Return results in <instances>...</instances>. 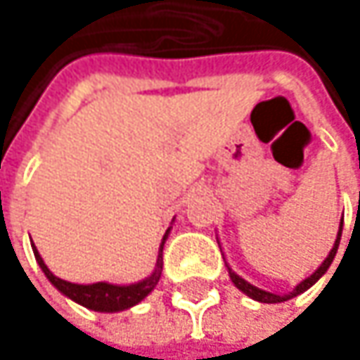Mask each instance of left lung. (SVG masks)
<instances>
[{
  "instance_id": "1",
  "label": "left lung",
  "mask_w": 360,
  "mask_h": 360,
  "mask_svg": "<svg viewBox=\"0 0 360 360\" xmlns=\"http://www.w3.org/2000/svg\"><path fill=\"white\" fill-rule=\"evenodd\" d=\"M342 228H344V219L340 221V233H338V239H335V245H333V250L328 252V256L324 258V262L309 275V277H305L301 284L292 290V292H288V295H275V292H266V290H262V288H256V286H252L250 281H245L243 277H239L233 269H230L228 264V275H230V279H233V284L241 290V292H245L250 299H254V301H260V303H281V301H288V299H292V297H297V295H301V292H305L307 288H311L316 281L328 271V266H330V262H333V258H335V254H338V248H340V239H342Z\"/></svg>"
}]
</instances>
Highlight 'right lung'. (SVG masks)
I'll return each mask as SVG.
<instances>
[{"instance_id": "right-lung-1", "label": "right lung", "mask_w": 360, "mask_h": 360, "mask_svg": "<svg viewBox=\"0 0 360 360\" xmlns=\"http://www.w3.org/2000/svg\"><path fill=\"white\" fill-rule=\"evenodd\" d=\"M170 230V228H168ZM168 230L162 239V245H160V254H158V262H155V269L149 277H145L143 281H136V284H130V286H117V284H106V281H98V284H72V281H65V279H59L57 275L51 273V269L44 264L42 256L38 254L36 245H34V256L42 269V273L46 275V279L51 284L61 292L65 295L68 299H72L74 303H79L87 309H94V311H123L127 307H134L136 303H141L160 281V275H162V248H164V241L168 237Z\"/></svg>"}]
</instances>
